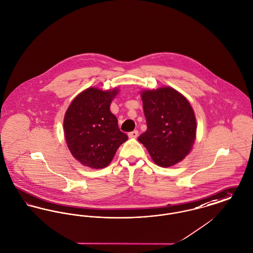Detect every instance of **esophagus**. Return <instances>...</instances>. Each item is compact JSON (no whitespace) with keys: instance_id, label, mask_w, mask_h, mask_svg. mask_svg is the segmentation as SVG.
Listing matches in <instances>:
<instances>
[{"instance_id":"1","label":"esophagus","mask_w":253,"mask_h":253,"mask_svg":"<svg viewBox=\"0 0 253 253\" xmlns=\"http://www.w3.org/2000/svg\"><path fill=\"white\" fill-rule=\"evenodd\" d=\"M137 136H138V131L137 130H133L132 132L128 133V137L129 138H137Z\"/></svg>"}]
</instances>
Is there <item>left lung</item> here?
Instances as JSON below:
<instances>
[{"label":"left lung","mask_w":253,"mask_h":253,"mask_svg":"<svg viewBox=\"0 0 253 253\" xmlns=\"http://www.w3.org/2000/svg\"><path fill=\"white\" fill-rule=\"evenodd\" d=\"M141 98L148 128L138 141L156 165L168 168L179 163L192 151L197 136L191 103L169 86L144 89Z\"/></svg>","instance_id":"obj_1"}]
</instances>
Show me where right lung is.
<instances>
[{"label":"right lung","mask_w":253,"mask_h":253,"mask_svg":"<svg viewBox=\"0 0 253 253\" xmlns=\"http://www.w3.org/2000/svg\"><path fill=\"white\" fill-rule=\"evenodd\" d=\"M119 91L118 87H89L72 101L65 112L63 130L68 149L85 167H107L119 147L128 139L110 111Z\"/></svg>","instance_id":"1"}]
</instances>
